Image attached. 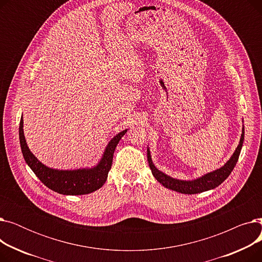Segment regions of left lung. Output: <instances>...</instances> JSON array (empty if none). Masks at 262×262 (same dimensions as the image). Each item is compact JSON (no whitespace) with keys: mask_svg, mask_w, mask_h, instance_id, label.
I'll list each match as a JSON object with an SVG mask.
<instances>
[{"mask_svg":"<svg viewBox=\"0 0 262 262\" xmlns=\"http://www.w3.org/2000/svg\"><path fill=\"white\" fill-rule=\"evenodd\" d=\"M244 141V126L242 127V134H241V138L239 141V144L236 148L235 152L231 155V157L228 159V161L222 166L221 168H219L212 172L206 173L195 180H191V181H184V180H177V178H173L166 173H163L162 171L158 170L155 164L152 160V156H150L149 148L147 147V161H148V166L152 170V174L156 180L166 188L171 189L173 191L180 192V193L184 194H196L201 193V192L204 191H208L211 189L216 188L217 186L221 185L226 178L229 176L231 171L235 168L236 163L238 161L241 148L243 145Z\"/></svg>","mask_w":262,"mask_h":262,"instance_id":"1","label":"left lung"}]
</instances>
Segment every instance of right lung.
Segmentation results:
<instances>
[{
	"mask_svg": "<svg viewBox=\"0 0 262 262\" xmlns=\"http://www.w3.org/2000/svg\"><path fill=\"white\" fill-rule=\"evenodd\" d=\"M126 132L127 129H124L118 133L109 141L96 166L75 170L53 169L39 161L27 146L23 132V118L20 121L19 138L24 160L42 184L63 195H82L96 191L105 184L108 172L112 169L115 149Z\"/></svg>",
	"mask_w": 262,
	"mask_h": 262,
	"instance_id": "add662e5",
	"label": "right lung"
}]
</instances>
